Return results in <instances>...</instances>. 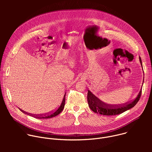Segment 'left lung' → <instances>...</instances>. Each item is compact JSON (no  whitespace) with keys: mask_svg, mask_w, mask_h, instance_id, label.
<instances>
[{"mask_svg":"<svg viewBox=\"0 0 152 152\" xmlns=\"http://www.w3.org/2000/svg\"><path fill=\"white\" fill-rule=\"evenodd\" d=\"M140 61L142 65L141 59L140 57ZM142 93V89L140 90L137 97L131 102L122 104H106L96 97L90 90L88 91L87 100L90 109L96 113H99L104 115H115L120 114L126 111L133 107L139 101Z\"/></svg>","mask_w":152,"mask_h":152,"instance_id":"1","label":"left lung"}]
</instances>
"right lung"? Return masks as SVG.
<instances>
[{
  "instance_id": "add662e5",
  "label": "right lung",
  "mask_w": 152,
  "mask_h": 152,
  "mask_svg": "<svg viewBox=\"0 0 152 152\" xmlns=\"http://www.w3.org/2000/svg\"><path fill=\"white\" fill-rule=\"evenodd\" d=\"M65 96H66V94H64V97L63 98V100L61 102V103L60 104V105H59V106L56 108V109H55L54 111H52V112H50L49 113H47V114H29V113H27L26 112L20 110V111L21 112H23V113H26L31 116H32L35 118H45V119H47V118H52V117H55L56 115H58V114H59L62 111V110H64V105H65V101H66V98H65Z\"/></svg>"
}]
</instances>
